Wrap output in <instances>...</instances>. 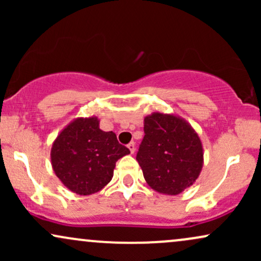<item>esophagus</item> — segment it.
<instances>
[{
    "label": "esophagus",
    "instance_id": "1",
    "mask_svg": "<svg viewBox=\"0 0 261 261\" xmlns=\"http://www.w3.org/2000/svg\"><path fill=\"white\" fill-rule=\"evenodd\" d=\"M127 147H128V149H130V152L131 153H135V151H136V145H135V142L133 141V142H130L127 145Z\"/></svg>",
    "mask_w": 261,
    "mask_h": 261
}]
</instances>
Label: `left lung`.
Instances as JSON below:
<instances>
[{"label": "left lung", "mask_w": 261, "mask_h": 261, "mask_svg": "<svg viewBox=\"0 0 261 261\" xmlns=\"http://www.w3.org/2000/svg\"><path fill=\"white\" fill-rule=\"evenodd\" d=\"M145 137L136 160L153 190L178 195L199 178L203 166L201 140L185 119L152 113L143 119Z\"/></svg>", "instance_id": "obj_1"}]
</instances>
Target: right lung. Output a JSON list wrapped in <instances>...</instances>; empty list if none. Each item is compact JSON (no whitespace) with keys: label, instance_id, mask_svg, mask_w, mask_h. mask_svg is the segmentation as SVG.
Segmentation results:
<instances>
[{"label":"right lung","instance_id":"add662e5","mask_svg":"<svg viewBox=\"0 0 261 261\" xmlns=\"http://www.w3.org/2000/svg\"><path fill=\"white\" fill-rule=\"evenodd\" d=\"M130 153L113 131L99 128L97 116L74 119L53 142L54 172L68 190L79 195L100 191L114 175L116 161Z\"/></svg>","mask_w":261,"mask_h":261}]
</instances>
